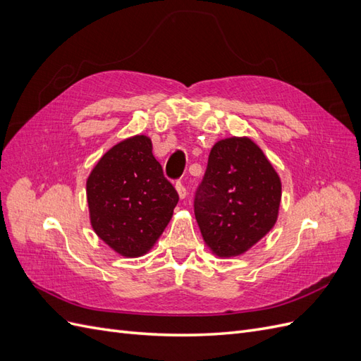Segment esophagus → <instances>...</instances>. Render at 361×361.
<instances>
[{
	"label": "esophagus",
	"mask_w": 361,
	"mask_h": 361,
	"mask_svg": "<svg viewBox=\"0 0 361 361\" xmlns=\"http://www.w3.org/2000/svg\"><path fill=\"white\" fill-rule=\"evenodd\" d=\"M176 191H178V194H179V199L183 200L185 197H187L188 191H187V188H185L183 182H178V183H176Z\"/></svg>",
	"instance_id": "34e87169"
}]
</instances>
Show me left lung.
Wrapping results in <instances>:
<instances>
[{
    "mask_svg": "<svg viewBox=\"0 0 361 361\" xmlns=\"http://www.w3.org/2000/svg\"><path fill=\"white\" fill-rule=\"evenodd\" d=\"M280 202L279 173L253 140L216 141L194 200L195 220L212 255L228 259L256 245L277 223Z\"/></svg>",
    "mask_w": 361,
    "mask_h": 361,
    "instance_id": "obj_1",
    "label": "left lung"
}]
</instances>
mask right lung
Instances as JSON below:
<instances>
[{
    "instance_id": "right-lung-1",
    "label": "right lung",
    "mask_w": 361,
    "mask_h": 361,
    "mask_svg": "<svg viewBox=\"0 0 361 361\" xmlns=\"http://www.w3.org/2000/svg\"><path fill=\"white\" fill-rule=\"evenodd\" d=\"M90 224L123 257H140L157 244L179 195L164 178L147 135L114 145L87 178Z\"/></svg>"
}]
</instances>
